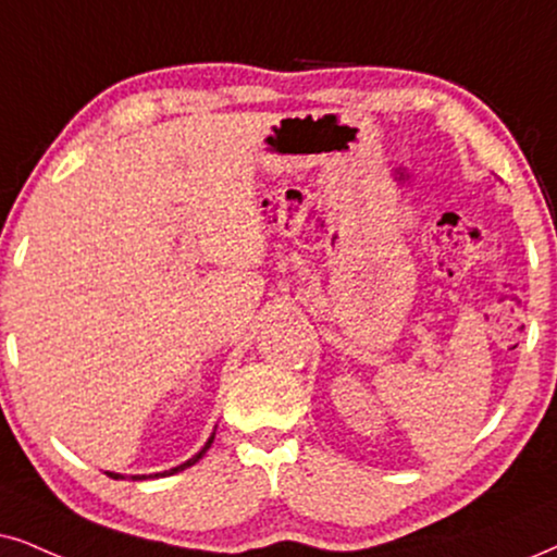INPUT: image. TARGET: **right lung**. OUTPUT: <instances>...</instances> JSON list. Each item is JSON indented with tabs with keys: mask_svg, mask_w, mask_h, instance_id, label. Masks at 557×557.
I'll return each instance as SVG.
<instances>
[{
	"mask_svg": "<svg viewBox=\"0 0 557 557\" xmlns=\"http://www.w3.org/2000/svg\"><path fill=\"white\" fill-rule=\"evenodd\" d=\"M210 442H213V436H210V440H208V445H206V447H202V449H200V453H197L195 457H189V460H187V462H182V466H177V468H172V470H164V473H157V475H161V478H164V475H174V473H180V470H185V468H189V466H195V462H197V460H200V457L208 453ZM108 475H110V478H115V481H117V478H123V475H117V473H108ZM144 478H151V475H133V481H144Z\"/></svg>",
	"mask_w": 557,
	"mask_h": 557,
	"instance_id": "1",
	"label": "right lung"
}]
</instances>
